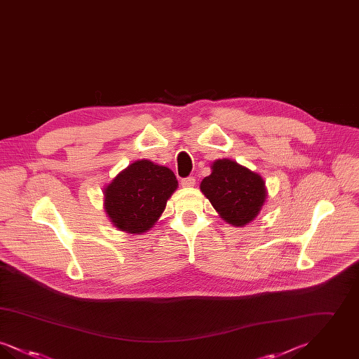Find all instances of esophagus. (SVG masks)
<instances>
[{"label":"esophagus","mask_w":359,"mask_h":359,"mask_svg":"<svg viewBox=\"0 0 359 359\" xmlns=\"http://www.w3.org/2000/svg\"><path fill=\"white\" fill-rule=\"evenodd\" d=\"M182 186H183V187H194V186H195V177L188 176V177L182 179Z\"/></svg>","instance_id":"obj_1"}]
</instances>
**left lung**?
<instances>
[{
	"label": "left lung",
	"mask_w": 359,
	"mask_h": 359,
	"mask_svg": "<svg viewBox=\"0 0 359 359\" xmlns=\"http://www.w3.org/2000/svg\"><path fill=\"white\" fill-rule=\"evenodd\" d=\"M211 170L201 191L223 221L238 227L252 222L266 199L262 177L229 158L214 161Z\"/></svg>",
	"instance_id": "obj_1"
}]
</instances>
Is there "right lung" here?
<instances>
[{
	"label": "right lung",
	"mask_w": 359,
	"mask_h": 359,
	"mask_svg": "<svg viewBox=\"0 0 359 359\" xmlns=\"http://www.w3.org/2000/svg\"><path fill=\"white\" fill-rule=\"evenodd\" d=\"M176 188L177 180L170 168L137 160L104 188L106 214L122 231L142 234L158 221Z\"/></svg>",
	"instance_id": "add662e5"
}]
</instances>
